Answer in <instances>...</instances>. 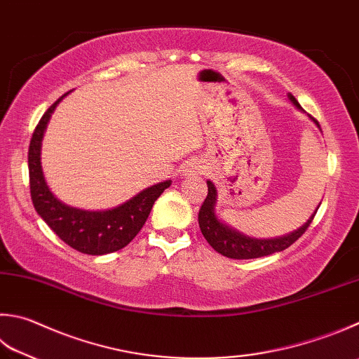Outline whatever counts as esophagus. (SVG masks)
I'll return each mask as SVG.
<instances>
[{"label": "esophagus", "instance_id": "1", "mask_svg": "<svg viewBox=\"0 0 359 359\" xmlns=\"http://www.w3.org/2000/svg\"><path fill=\"white\" fill-rule=\"evenodd\" d=\"M205 172V167H203L198 161H191L186 164L184 173L186 175H201Z\"/></svg>", "mask_w": 359, "mask_h": 359}]
</instances>
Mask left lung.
<instances>
[{"mask_svg": "<svg viewBox=\"0 0 359 359\" xmlns=\"http://www.w3.org/2000/svg\"><path fill=\"white\" fill-rule=\"evenodd\" d=\"M289 100L292 101L295 107L302 109V106L299 104V101L295 100L294 95L289 93ZM311 117V116H309ZM313 118L314 123L320 128L319 121H317L314 117ZM215 203H217V189L212 184L211 181H208V197L203 201V205L200 208L198 212V225L201 229V234L205 236V239L208 241L209 245H211L215 252H219L220 255L226 256V258L231 259H255V258H262V256H269L276 252H283L287 247L292 245V243L302 238L308 226L313 222L314 215L317 212V209L314 214L311 215L305 225L300 226L297 231L283 236V238H275V239H253L248 238V236L242 234L236 229L229 228L225 223H222L217 215H215Z\"/></svg>", "mask_w": 359, "mask_h": 359, "instance_id": "obj_1", "label": "left lung"}]
</instances>
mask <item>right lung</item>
Here are the masks:
<instances>
[{"label":"right lung","mask_w":359,"mask_h":359,"mask_svg":"<svg viewBox=\"0 0 359 359\" xmlns=\"http://www.w3.org/2000/svg\"><path fill=\"white\" fill-rule=\"evenodd\" d=\"M65 95L67 93L48 107L31 137L28 167L32 205L40 217L46 222V225L67 245L78 252L86 255L117 252L136 238L140 228L145 225L154 201L172 184V181L168 180L148 187L123 205L107 209V211H83V209L67 206L65 203L59 201L43 178L42 164H40V147H42L43 133L51 114Z\"/></svg>","instance_id":"add662e5"}]
</instances>
